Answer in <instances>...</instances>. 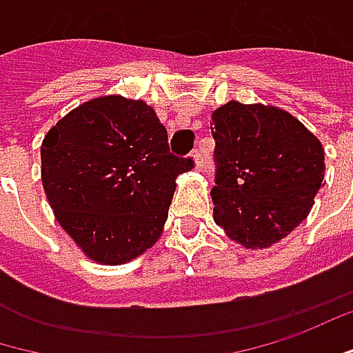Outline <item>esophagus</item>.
<instances>
[{"mask_svg":"<svg viewBox=\"0 0 353 353\" xmlns=\"http://www.w3.org/2000/svg\"><path fill=\"white\" fill-rule=\"evenodd\" d=\"M192 161H194L196 170H199V168L203 165V156H201V152H199V150H196V152L192 154Z\"/></svg>","mask_w":353,"mask_h":353,"instance_id":"1","label":"esophagus"}]
</instances>
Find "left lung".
Masks as SVG:
<instances>
[{
  "mask_svg": "<svg viewBox=\"0 0 353 353\" xmlns=\"http://www.w3.org/2000/svg\"><path fill=\"white\" fill-rule=\"evenodd\" d=\"M214 219L243 248L261 250L307 218L323 181V148L274 105L228 101L212 114Z\"/></svg>",
  "mask_w": 353,
  "mask_h": 353,
  "instance_id": "obj_1",
  "label": "left lung"
}]
</instances>
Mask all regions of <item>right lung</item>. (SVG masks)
I'll list each match as a JSON object with an SVG mask.
<instances>
[{"instance_id":"obj_1","label":"right lung","mask_w":353,"mask_h":353,"mask_svg":"<svg viewBox=\"0 0 353 353\" xmlns=\"http://www.w3.org/2000/svg\"><path fill=\"white\" fill-rule=\"evenodd\" d=\"M192 157L141 99L103 95L61 117L41 143V181L59 225L97 263L141 256L159 238Z\"/></svg>"}]
</instances>
